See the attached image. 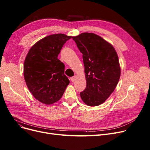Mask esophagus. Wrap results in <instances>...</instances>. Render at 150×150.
<instances>
[{
	"instance_id": "1",
	"label": "esophagus",
	"mask_w": 150,
	"mask_h": 150,
	"mask_svg": "<svg viewBox=\"0 0 150 150\" xmlns=\"http://www.w3.org/2000/svg\"><path fill=\"white\" fill-rule=\"evenodd\" d=\"M76 78V76H72V77H71V78H70V80H71V82H74V81L75 80Z\"/></svg>"
}]
</instances>
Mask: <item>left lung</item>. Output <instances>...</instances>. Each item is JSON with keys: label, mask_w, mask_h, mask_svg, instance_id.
I'll list each match as a JSON object with an SVG mask.
<instances>
[{"label": "left lung", "mask_w": 150, "mask_h": 150, "mask_svg": "<svg viewBox=\"0 0 150 150\" xmlns=\"http://www.w3.org/2000/svg\"><path fill=\"white\" fill-rule=\"evenodd\" d=\"M72 38L83 54L86 80L81 98L89 106L99 105L108 98L119 81L118 54L111 44L95 34L84 32Z\"/></svg>", "instance_id": "1"}]
</instances>
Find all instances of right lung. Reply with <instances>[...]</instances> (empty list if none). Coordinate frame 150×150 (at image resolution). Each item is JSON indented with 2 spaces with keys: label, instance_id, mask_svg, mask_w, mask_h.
<instances>
[{
  "label": "right lung",
  "instance_id": "add662e5",
  "mask_svg": "<svg viewBox=\"0 0 150 150\" xmlns=\"http://www.w3.org/2000/svg\"><path fill=\"white\" fill-rule=\"evenodd\" d=\"M71 38L63 34L50 35L29 50L24 63V76L35 98L50 105L59 100L69 84L64 64L57 59L64 43Z\"/></svg>",
  "mask_w": 150,
  "mask_h": 150
}]
</instances>
